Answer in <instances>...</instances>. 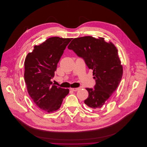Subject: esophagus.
Wrapping results in <instances>:
<instances>
[{
	"label": "esophagus",
	"instance_id": "1",
	"mask_svg": "<svg viewBox=\"0 0 147 147\" xmlns=\"http://www.w3.org/2000/svg\"><path fill=\"white\" fill-rule=\"evenodd\" d=\"M80 89L79 87H78V88H71L70 90H71L72 91H74V92H76L78 90H79Z\"/></svg>",
	"mask_w": 147,
	"mask_h": 147
}]
</instances>
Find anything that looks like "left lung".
<instances>
[{
	"label": "left lung",
	"instance_id": "8db88e82",
	"mask_svg": "<svg viewBox=\"0 0 147 147\" xmlns=\"http://www.w3.org/2000/svg\"><path fill=\"white\" fill-rule=\"evenodd\" d=\"M68 48L83 58L88 68L93 71L94 89L86 88L89 96L84 102L98 111L116 90L122 77L123 67L118 50L104 38L90 36L74 39Z\"/></svg>",
	"mask_w": 147,
	"mask_h": 147
}]
</instances>
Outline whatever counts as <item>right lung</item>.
I'll return each instance as SVG.
<instances>
[{"label": "right lung", "mask_w": 147, "mask_h": 147, "mask_svg": "<svg viewBox=\"0 0 147 147\" xmlns=\"http://www.w3.org/2000/svg\"><path fill=\"white\" fill-rule=\"evenodd\" d=\"M72 38L51 37L34 46L25 60L24 79L29 95L35 105L48 113L59 109L63 99L69 93L68 89L53 84L54 76L66 46Z\"/></svg>", "instance_id": "1"}]
</instances>
